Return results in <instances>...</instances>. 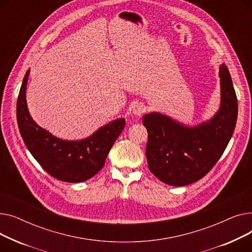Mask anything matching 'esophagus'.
I'll return each instance as SVG.
<instances>
[{"mask_svg":"<svg viewBox=\"0 0 252 252\" xmlns=\"http://www.w3.org/2000/svg\"><path fill=\"white\" fill-rule=\"evenodd\" d=\"M145 109H146V107H145V105L141 102H136L133 105V107H131V111H133V113L137 116H141L145 112Z\"/></svg>","mask_w":252,"mask_h":252,"instance_id":"1","label":"esophagus"}]
</instances>
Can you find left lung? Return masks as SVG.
Masks as SVG:
<instances>
[{
  "label": "left lung",
  "instance_id": "obj_1",
  "mask_svg": "<svg viewBox=\"0 0 252 252\" xmlns=\"http://www.w3.org/2000/svg\"><path fill=\"white\" fill-rule=\"evenodd\" d=\"M220 105L209 121L190 126L160 112L143 116L148 131L146 157L151 173L170 186H186L215 166L234 133L238 103L226 64L220 66Z\"/></svg>",
  "mask_w": 252,
  "mask_h": 252
}]
</instances>
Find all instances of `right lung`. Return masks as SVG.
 <instances>
[{"mask_svg":"<svg viewBox=\"0 0 252 252\" xmlns=\"http://www.w3.org/2000/svg\"><path fill=\"white\" fill-rule=\"evenodd\" d=\"M26 71L18 95L16 115L20 135L34 159L49 175L67 183L84 182L103 167L114 142L126 126L117 118L98 128L90 137L77 141L62 140L35 124L26 104Z\"/></svg>","mask_w":252,"mask_h":252,"instance_id":"obj_1","label":"right lung"}]
</instances>
